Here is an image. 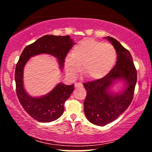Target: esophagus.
Returning a JSON list of instances; mask_svg holds the SVG:
<instances>
[{
  "instance_id": "34e87169",
  "label": "esophagus",
  "mask_w": 152,
  "mask_h": 152,
  "mask_svg": "<svg viewBox=\"0 0 152 152\" xmlns=\"http://www.w3.org/2000/svg\"><path fill=\"white\" fill-rule=\"evenodd\" d=\"M81 87H82V84L80 82H78V83L75 84V88H81Z\"/></svg>"
}]
</instances>
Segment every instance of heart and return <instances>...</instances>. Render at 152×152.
<instances>
[{"instance_id": "b5f03b06", "label": "heart", "mask_w": 152, "mask_h": 152, "mask_svg": "<svg viewBox=\"0 0 152 152\" xmlns=\"http://www.w3.org/2000/svg\"><path fill=\"white\" fill-rule=\"evenodd\" d=\"M117 51L113 45L93 39H84L74 46L72 53L66 58L67 73L75 78L82 66L86 78L99 80L106 76L114 67Z\"/></svg>"}]
</instances>
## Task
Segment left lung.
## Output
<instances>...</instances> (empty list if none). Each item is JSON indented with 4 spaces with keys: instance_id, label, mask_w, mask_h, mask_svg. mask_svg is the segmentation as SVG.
I'll return each instance as SVG.
<instances>
[{
    "instance_id": "1",
    "label": "left lung",
    "mask_w": 152,
    "mask_h": 152,
    "mask_svg": "<svg viewBox=\"0 0 152 152\" xmlns=\"http://www.w3.org/2000/svg\"><path fill=\"white\" fill-rule=\"evenodd\" d=\"M117 51L116 65L102 78L84 83L86 97L84 102V111L90 122L104 126L117 119L132 101L137 82V70L129 51L117 39L106 37ZM117 81L124 82L122 91H112Z\"/></svg>"
}]
</instances>
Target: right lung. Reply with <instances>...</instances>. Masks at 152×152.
I'll return each mask as SVG.
<instances>
[{"label": "right lung", "mask_w": 152, "mask_h": 152, "mask_svg": "<svg viewBox=\"0 0 152 152\" xmlns=\"http://www.w3.org/2000/svg\"><path fill=\"white\" fill-rule=\"evenodd\" d=\"M75 44L69 35H44L23 51L15 68L16 92L19 102L31 117L42 123L55 121L62 115L64 103L74 91V84H58L52 91L39 97H33L25 91L23 86V71L25 64L33 56L46 53L58 59L62 70L68 51Z\"/></svg>", "instance_id": "right-lung-1"}]
</instances>
